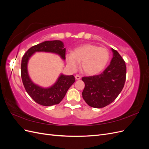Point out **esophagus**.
<instances>
[{"mask_svg":"<svg viewBox=\"0 0 149 149\" xmlns=\"http://www.w3.org/2000/svg\"><path fill=\"white\" fill-rule=\"evenodd\" d=\"M81 76L79 75V74H76V76H75V78H76V79H77V80H79V79H81Z\"/></svg>","mask_w":149,"mask_h":149,"instance_id":"1","label":"esophagus"}]
</instances>
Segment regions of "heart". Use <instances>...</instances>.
<instances>
[{
    "label": "heart",
    "instance_id": "obj_1",
    "mask_svg": "<svg viewBox=\"0 0 149 149\" xmlns=\"http://www.w3.org/2000/svg\"><path fill=\"white\" fill-rule=\"evenodd\" d=\"M110 53L106 48L99 47L92 44H85L75 48L73 52L66 54V60L72 70L77 68L79 62L84 73L88 75L100 73L107 65Z\"/></svg>",
    "mask_w": 149,
    "mask_h": 149
}]
</instances>
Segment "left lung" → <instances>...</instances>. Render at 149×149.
Instances as JSON below:
<instances>
[{"label":"left lung","instance_id":"8db88e82","mask_svg":"<svg viewBox=\"0 0 149 149\" xmlns=\"http://www.w3.org/2000/svg\"><path fill=\"white\" fill-rule=\"evenodd\" d=\"M113 57L102 73L83 77L85 86L83 98L94 108H102L110 104L122 91L126 78V65L119 53L112 48Z\"/></svg>","mask_w":149,"mask_h":149}]
</instances>
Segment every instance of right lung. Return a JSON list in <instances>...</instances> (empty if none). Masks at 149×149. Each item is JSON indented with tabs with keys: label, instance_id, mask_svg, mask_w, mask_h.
<instances>
[{
	"label": "right lung",
	"instance_id": "right-lung-1",
	"mask_svg": "<svg viewBox=\"0 0 149 149\" xmlns=\"http://www.w3.org/2000/svg\"><path fill=\"white\" fill-rule=\"evenodd\" d=\"M49 52L58 54L65 60L66 48L60 40L46 41L29 48L22 57L21 63V77L25 89L29 95L40 105L50 106L59 104L66 95L68 90L75 81L73 75L61 74L56 83L51 87L44 88L35 84L29 77L27 64L30 58L35 52Z\"/></svg>",
	"mask_w": 149,
	"mask_h": 149
}]
</instances>
